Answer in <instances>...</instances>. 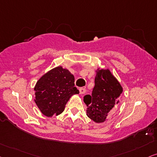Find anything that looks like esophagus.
Returning <instances> with one entry per match:
<instances>
[{
  "mask_svg": "<svg viewBox=\"0 0 157 157\" xmlns=\"http://www.w3.org/2000/svg\"><path fill=\"white\" fill-rule=\"evenodd\" d=\"M79 90H80V94H84V93L86 92V90L84 88H79Z\"/></svg>",
  "mask_w": 157,
  "mask_h": 157,
  "instance_id": "esophagus-1",
  "label": "esophagus"
}]
</instances>
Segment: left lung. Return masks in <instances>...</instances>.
I'll use <instances>...</instances> for the list:
<instances>
[{"label": "left lung", "instance_id": "obj_1", "mask_svg": "<svg viewBox=\"0 0 157 157\" xmlns=\"http://www.w3.org/2000/svg\"><path fill=\"white\" fill-rule=\"evenodd\" d=\"M96 73L92 94L85 95L83 101L88 106V117L101 123L117 108L122 88L109 69H98Z\"/></svg>", "mask_w": 157, "mask_h": 157}]
</instances>
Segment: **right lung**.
Returning a JSON list of instances; mask_svg holds the SVG:
<instances>
[{
	"mask_svg": "<svg viewBox=\"0 0 157 157\" xmlns=\"http://www.w3.org/2000/svg\"><path fill=\"white\" fill-rule=\"evenodd\" d=\"M74 82L73 75L61 67L41 77L35 87V101L40 112L47 117L62 113L70 97L79 93Z\"/></svg>",
	"mask_w": 157,
	"mask_h": 157,
	"instance_id": "obj_1",
	"label": "right lung"
}]
</instances>
